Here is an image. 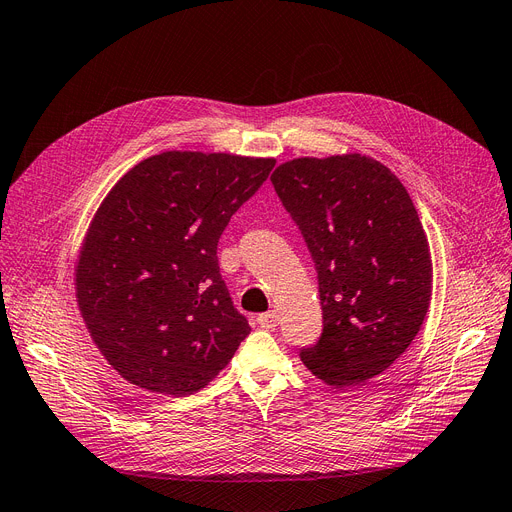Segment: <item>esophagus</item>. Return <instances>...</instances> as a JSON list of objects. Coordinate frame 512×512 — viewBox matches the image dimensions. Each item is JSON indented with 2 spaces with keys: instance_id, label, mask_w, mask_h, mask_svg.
I'll return each mask as SVG.
<instances>
[{
  "instance_id": "obj_1",
  "label": "esophagus",
  "mask_w": 512,
  "mask_h": 512,
  "mask_svg": "<svg viewBox=\"0 0 512 512\" xmlns=\"http://www.w3.org/2000/svg\"><path fill=\"white\" fill-rule=\"evenodd\" d=\"M258 325L260 327H264V330H273V327L277 325V321H279V315L275 313V311H269V313H262V315H258Z\"/></svg>"
}]
</instances>
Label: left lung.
<instances>
[{
    "label": "left lung",
    "mask_w": 512,
    "mask_h": 512,
    "mask_svg": "<svg viewBox=\"0 0 512 512\" xmlns=\"http://www.w3.org/2000/svg\"><path fill=\"white\" fill-rule=\"evenodd\" d=\"M313 256L323 332L300 359L325 384L382 374L418 336L433 260L401 180L370 155L296 157L271 174Z\"/></svg>",
    "instance_id": "8db88e82"
}]
</instances>
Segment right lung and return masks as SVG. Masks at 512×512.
<instances>
[{
	"label": "right lung",
	"mask_w": 512,
	"mask_h": 512,
	"mask_svg": "<svg viewBox=\"0 0 512 512\" xmlns=\"http://www.w3.org/2000/svg\"><path fill=\"white\" fill-rule=\"evenodd\" d=\"M273 157L166 151L100 201L75 262V298L98 351L145 391L189 397L252 327L235 311L216 245Z\"/></svg>",
	"instance_id": "add662e5"
}]
</instances>
